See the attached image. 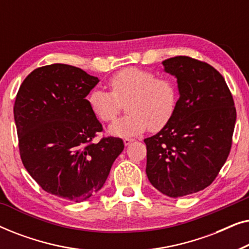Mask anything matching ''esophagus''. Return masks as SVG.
Here are the masks:
<instances>
[{"label":"esophagus","mask_w":249,"mask_h":249,"mask_svg":"<svg viewBox=\"0 0 249 249\" xmlns=\"http://www.w3.org/2000/svg\"><path fill=\"white\" fill-rule=\"evenodd\" d=\"M134 142V139H132V138H124V142L125 146H128V145L130 144V142Z\"/></svg>","instance_id":"esophagus-1"}]
</instances>
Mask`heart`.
Masks as SVG:
<instances>
[{
    "label": "heart",
    "instance_id": "heart-1",
    "mask_svg": "<svg viewBox=\"0 0 249 249\" xmlns=\"http://www.w3.org/2000/svg\"><path fill=\"white\" fill-rule=\"evenodd\" d=\"M111 91L94 89L88 95L93 113L103 122L113 121L125 102L128 113L108 128L111 135L131 137L147 127L156 131L165 127L175 114L179 91L176 81L158 77L151 70L128 67L114 73L108 80Z\"/></svg>",
    "mask_w": 249,
    "mask_h": 249
}]
</instances>
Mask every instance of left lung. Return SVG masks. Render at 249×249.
Segmentation results:
<instances>
[{
	"label": "left lung",
	"instance_id": "8db88e82",
	"mask_svg": "<svg viewBox=\"0 0 249 249\" xmlns=\"http://www.w3.org/2000/svg\"><path fill=\"white\" fill-rule=\"evenodd\" d=\"M162 63L177 78L180 97L168 124L144 139L146 175L159 192L176 198L214 181L230 153L237 114L226 80L209 63L189 56Z\"/></svg>",
	"mask_w": 249,
	"mask_h": 249
}]
</instances>
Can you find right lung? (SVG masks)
Listing matches in <instances>:
<instances>
[{
	"instance_id": "1",
	"label": "right lung",
	"mask_w": 249,
	"mask_h": 249,
	"mask_svg": "<svg viewBox=\"0 0 249 249\" xmlns=\"http://www.w3.org/2000/svg\"><path fill=\"white\" fill-rule=\"evenodd\" d=\"M98 78L54 63L32 71L17 94L13 114L21 161L45 192L71 202L94 196L124 151L121 138L93 142L102 124L86 96Z\"/></svg>"
}]
</instances>
